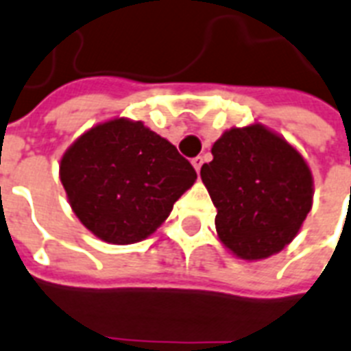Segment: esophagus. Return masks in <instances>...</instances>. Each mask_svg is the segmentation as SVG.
Here are the masks:
<instances>
[{
  "label": "esophagus",
  "mask_w": 351,
  "mask_h": 351,
  "mask_svg": "<svg viewBox=\"0 0 351 351\" xmlns=\"http://www.w3.org/2000/svg\"><path fill=\"white\" fill-rule=\"evenodd\" d=\"M203 158H201V156H197V158H193L192 159V165H193V168H195V170H197V173H199V170H201V167H203Z\"/></svg>",
  "instance_id": "1"
}]
</instances>
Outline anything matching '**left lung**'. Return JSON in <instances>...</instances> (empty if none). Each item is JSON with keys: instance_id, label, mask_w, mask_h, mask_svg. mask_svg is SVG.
I'll list each match as a JSON object with an SVG mask.
<instances>
[{"instance_id": "8db88e82", "label": "left lung", "mask_w": 351, "mask_h": 351, "mask_svg": "<svg viewBox=\"0 0 351 351\" xmlns=\"http://www.w3.org/2000/svg\"><path fill=\"white\" fill-rule=\"evenodd\" d=\"M201 179L217 208L215 228L246 261L281 252L312 208V172L295 148L261 125L232 128L212 147Z\"/></svg>"}]
</instances>
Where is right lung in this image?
I'll return each instance as SVG.
<instances>
[{"label":"right lung","mask_w":351,"mask_h":351,"mask_svg":"<svg viewBox=\"0 0 351 351\" xmlns=\"http://www.w3.org/2000/svg\"><path fill=\"white\" fill-rule=\"evenodd\" d=\"M60 173L74 214L114 245L154 234L197 179L172 143L128 119L83 134L64 152Z\"/></svg>","instance_id":"right-lung-1"}]
</instances>
